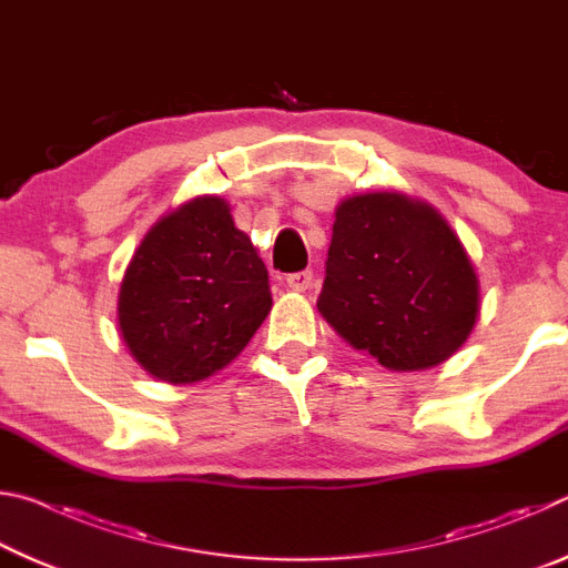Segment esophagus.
<instances>
[{
    "instance_id": "esophagus-1",
    "label": "esophagus",
    "mask_w": 568,
    "mask_h": 568,
    "mask_svg": "<svg viewBox=\"0 0 568 568\" xmlns=\"http://www.w3.org/2000/svg\"><path fill=\"white\" fill-rule=\"evenodd\" d=\"M285 283H287V287H291V291H295V293H303V291H307V287H311V283H313V273H311V271L291 273V275L285 277Z\"/></svg>"
}]
</instances>
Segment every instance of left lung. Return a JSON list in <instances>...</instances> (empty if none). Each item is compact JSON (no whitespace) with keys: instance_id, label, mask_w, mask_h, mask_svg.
Masks as SVG:
<instances>
[{"instance_id":"obj_1","label":"left lung","mask_w":568,"mask_h":568,"mask_svg":"<svg viewBox=\"0 0 568 568\" xmlns=\"http://www.w3.org/2000/svg\"><path fill=\"white\" fill-rule=\"evenodd\" d=\"M478 277L428 203L368 192L335 210L318 311L355 351L390 371L450 358L478 318Z\"/></svg>"}]
</instances>
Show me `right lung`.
<instances>
[{
    "instance_id": "add662e5",
    "label": "right lung",
    "mask_w": 568,
    "mask_h": 568,
    "mask_svg": "<svg viewBox=\"0 0 568 568\" xmlns=\"http://www.w3.org/2000/svg\"><path fill=\"white\" fill-rule=\"evenodd\" d=\"M273 297L267 267L223 197H195L150 227L124 271L118 321L132 358L197 383L237 358Z\"/></svg>"
}]
</instances>
